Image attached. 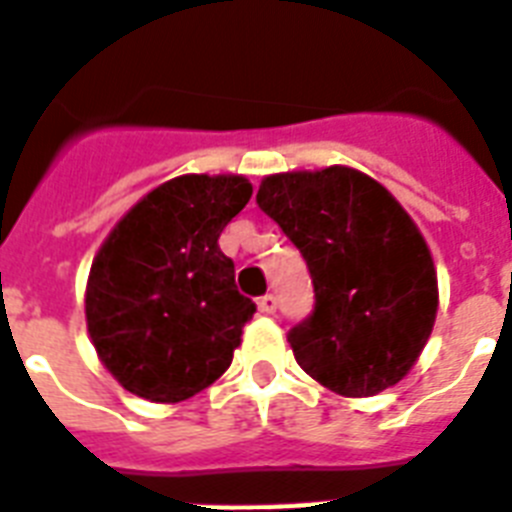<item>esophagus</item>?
<instances>
[{"instance_id": "1", "label": "esophagus", "mask_w": 512, "mask_h": 512, "mask_svg": "<svg viewBox=\"0 0 512 512\" xmlns=\"http://www.w3.org/2000/svg\"><path fill=\"white\" fill-rule=\"evenodd\" d=\"M257 307H260V312H263V315H273V312H276V296L273 294L260 296V299H257Z\"/></svg>"}]
</instances>
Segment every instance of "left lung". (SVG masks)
<instances>
[{"label":"left lung","instance_id":"8db88e82","mask_svg":"<svg viewBox=\"0 0 512 512\" xmlns=\"http://www.w3.org/2000/svg\"><path fill=\"white\" fill-rule=\"evenodd\" d=\"M257 205L302 252L315 307L289 330L296 362L351 398L414 367L437 315L427 242L382 184L346 166L265 176Z\"/></svg>","mask_w":512,"mask_h":512}]
</instances>
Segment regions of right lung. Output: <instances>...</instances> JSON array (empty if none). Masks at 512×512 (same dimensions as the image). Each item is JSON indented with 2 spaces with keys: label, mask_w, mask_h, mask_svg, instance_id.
<instances>
[{
  "label": "right lung",
  "mask_w": 512,
  "mask_h": 512,
  "mask_svg": "<svg viewBox=\"0 0 512 512\" xmlns=\"http://www.w3.org/2000/svg\"><path fill=\"white\" fill-rule=\"evenodd\" d=\"M244 176L187 174L161 184L98 249L85 291L90 341L124 390L179 403L229 369L255 302L218 247L249 203Z\"/></svg>",
  "instance_id": "right-lung-1"
}]
</instances>
